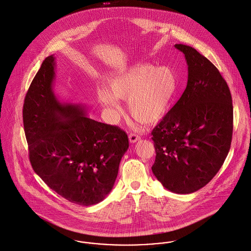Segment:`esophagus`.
Listing matches in <instances>:
<instances>
[{"instance_id": "esophagus-1", "label": "esophagus", "mask_w": 251, "mask_h": 251, "mask_svg": "<svg viewBox=\"0 0 251 251\" xmlns=\"http://www.w3.org/2000/svg\"><path fill=\"white\" fill-rule=\"evenodd\" d=\"M140 139V136L136 134H130L129 135V140L131 143H135L136 141H138Z\"/></svg>"}]
</instances>
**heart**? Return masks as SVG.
Segmentation results:
<instances>
[{
    "label": "heart",
    "instance_id": "heart-1",
    "mask_svg": "<svg viewBox=\"0 0 251 251\" xmlns=\"http://www.w3.org/2000/svg\"><path fill=\"white\" fill-rule=\"evenodd\" d=\"M177 85V78L171 68L137 64L110 78L108 89L99 90L97 98L113 118L122 114L119 99H129L128 107L132 116L142 122L153 123L168 111Z\"/></svg>",
    "mask_w": 251,
    "mask_h": 251
}]
</instances>
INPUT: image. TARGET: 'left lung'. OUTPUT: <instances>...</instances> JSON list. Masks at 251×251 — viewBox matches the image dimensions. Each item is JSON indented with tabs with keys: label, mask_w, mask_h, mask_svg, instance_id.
I'll list each match as a JSON object with an SVG mask.
<instances>
[{
	"label": "left lung",
	"mask_w": 251,
	"mask_h": 251,
	"mask_svg": "<svg viewBox=\"0 0 251 251\" xmlns=\"http://www.w3.org/2000/svg\"><path fill=\"white\" fill-rule=\"evenodd\" d=\"M188 66L186 89L152 131L154 176L169 191L190 194L206 185L225 162L233 133L229 88L212 63L176 44Z\"/></svg>",
	"instance_id": "1"
}]
</instances>
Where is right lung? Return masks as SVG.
Wrapping results in <instances>:
<instances>
[{"label":"right lung","mask_w":251,"mask_h":251,"mask_svg":"<svg viewBox=\"0 0 251 251\" xmlns=\"http://www.w3.org/2000/svg\"><path fill=\"white\" fill-rule=\"evenodd\" d=\"M55 57L46 58L25 97L23 121L34 172L54 192L83 206L97 204L115 184L129 148L127 134L96 121L53 91Z\"/></svg>","instance_id":"obj_1"}]
</instances>
